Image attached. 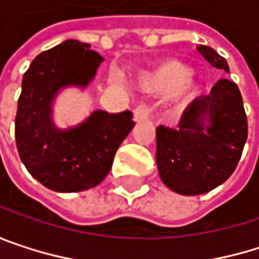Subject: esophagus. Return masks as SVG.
<instances>
[{
	"label": "esophagus",
	"mask_w": 259,
	"mask_h": 259,
	"mask_svg": "<svg viewBox=\"0 0 259 259\" xmlns=\"http://www.w3.org/2000/svg\"><path fill=\"white\" fill-rule=\"evenodd\" d=\"M148 114H150V109H148V105L147 103H139L135 109H133V118L135 121H144L148 118Z\"/></svg>",
	"instance_id": "1"
}]
</instances>
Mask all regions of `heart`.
Wrapping results in <instances>:
<instances>
[{"label":"heart","instance_id":"1","mask_svg":"<svg viewBox=\"0 0 259 259\" xmlns=\"http://www.w3.org/2000/svg\"><path fill=\"white\" fill-rule=\"evenodd\" d=\"M190 76V67L179 61H168L156 72L141 79V88L156 94H168L180 88L176 97V106L183 108L198 94V87Z\"/></svg>","mask_w":259,"mask_h":259}]
</instances>
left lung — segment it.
Returning a JSON list of instances; mask_svg holds the SVG:
<instances>
[{
    "instance_id": "8db88e82",
    "label": "left lung",
    "mask_w": 259,
    "mask_h": 259,
    "mask_svg": "<svg viewBox=\"0 0 259 259\" xmlns=\"http://www.w3.org/2000/svg\"><path fill=\"white\" fill-rule=\"evenodd\" d=\"M198 52L216 69L230 73L228 63L213 48ZM247 118L237 83L221 79L210 94L199 96L184 111L179 129L156 130V162L165 186L180 195H201L227 180L241 157Z\"/></svg>"
}]
</instances>
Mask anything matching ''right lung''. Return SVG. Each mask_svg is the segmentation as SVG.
Instances as JSON below:
<instances>
[{"label":"right lung","mask_w":259,"mask_h":259,"mask_svg":"<svg viewBox=\"0 0 259 259\" xmlns=\"http://www.w3.org/2000/svg\"><path fill=\"white\" fill-rule=\"evenodd\" d=\"M102 55L88 43L66 40L37 55L22 79L15 138L28 172L55 192H80L108 176L114 156L133 129L130 111H94L78 126L58 129L52 102L64 87L85 88L96 76Z\"/></svg>","instance_id":"add662e5"}]
</instances>
